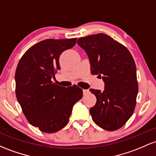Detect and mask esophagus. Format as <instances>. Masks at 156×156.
Returning a JSON list of instances; mask_svg holds the SVG:
<instances>
[{
  "label": "esophagus",
  "instance_id": "34e87169",
  "mask_svg": "<svg viewBox=\"0 0 156 156\" xmlns=\"http://www.w3.org/2000/svg\"><path fill=\"white\" fill-rule=\"evenodd\" d=\"M83 95H87L88 93H90V91L88 90H83Z\"/></svg>",
  "mask_w": 156,
  "mask_h": 156
}]
</instances>
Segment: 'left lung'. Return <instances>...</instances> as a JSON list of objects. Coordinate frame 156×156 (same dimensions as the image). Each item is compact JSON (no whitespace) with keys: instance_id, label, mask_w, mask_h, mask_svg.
I'll return each mask as SVG.
<instances>
[{"instance_id":"left-lung-1","label":"left lung","mask_w":156,"mask_h":156,"mask_svg":"<svg viewBox=\"0 0 156 156\" xmlns=\"http://www.w3.org/2000/svg\"><path fill=\"white\" fill-rule=\"evenodd\" d=\"M77 44L90 59L91 73L102 76L104 90L90 89L96 104L90 109L94 122L108 131L117 130L129 119L136 105V66L127 48L104 33L80 37Z\"/></svg>"}]
</instances>
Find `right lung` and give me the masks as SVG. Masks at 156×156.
<instances>
[{
  "label": "right lung",
  "mask_w": 156,
  "mask_h": 156,
  "mask_svg": "<svg viewBox=\"0 0 156 156\" xmlns=\"http://www.w3.org/2000/svg\"><path fill=\"white\" fill-rule=\"evenodd\" d=\"M77 38L46 39L31 47L15 71V94L27 121L41 131L52 133L67 124L73 106L83 95L76 85L65 87L52 81L59 70V57Z\"/></svg>",
  "instance_id": "add662e5"
}]
</instances>
